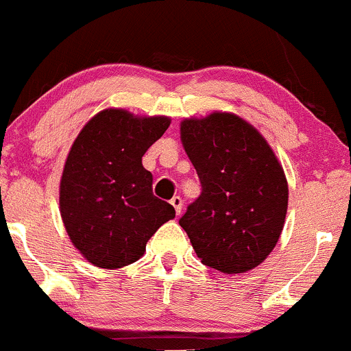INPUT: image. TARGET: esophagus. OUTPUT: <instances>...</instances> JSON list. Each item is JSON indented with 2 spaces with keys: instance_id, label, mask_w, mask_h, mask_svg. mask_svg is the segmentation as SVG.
<instances>
[{
  "instance_id": "1",
  "label": "esophagus",
  "mask_w": 351,
  "mask_h": 351,
  "mask_svg": "<svg viewBox=\"0 0 351 351\" xmlns=\"http://www.w3.org/2000/svg\"><path fill=\"white\" fill-rule=\"evenodd\" d=\"M173 205V208H175V211H176V215H180L182 213V210H183V199L180 198V196H173L171 198V202H169Z\"/></svg>"
}]
</instances>
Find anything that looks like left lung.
I'll use <instances>...</instances> for the list:
<instances>
[{"instance_id":"8db88e82","label":"left lung","mask_w":351,"mask_h":351,"mask_svg":"<svg viewBox=\"0 0 351 351\" xmlns=\"http://www.w3.org/2000/svg\"><path fill=\"white\" fill-rule=\"evenodd\" d=\"M182 143L202 182V195L180 218L195 253L221 273L263 263L282 234L288 183L275 152L234 113L184 118Z\"/></svg>"}]
</instances>
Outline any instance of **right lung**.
I'll list each match as a JSON object with an SVG mask.
<instances>
[{"mask_svg":"<svg viewBox=\"0 0 351 351\" xmlns=\"http://www.w3.org/2000/svg\"><path fill=\"white\" fill-rule=\"evenodd\" d=\"M169 123L106 108L73 141L60 213L71 243L95 267L117 269L140 260L156 230L175 218V208L153 195V176L141 163Z\"/></svg>","mask_w":351,"mask_h":351,"instance_id":"add662e5","label":"right lung"}]
</instances>
